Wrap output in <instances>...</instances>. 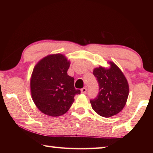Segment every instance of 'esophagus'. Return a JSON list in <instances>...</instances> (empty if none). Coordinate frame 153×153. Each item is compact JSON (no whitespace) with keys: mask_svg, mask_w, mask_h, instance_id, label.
Masks as SVG:
<instances>
[{"mask_svg":"<svg viewBox=\"0 0 153 153\" xmlns=\"http://www.w3.org/2000/svg\"><path fill=\"white\" fill-rule=\"evenodd\" d=\"M87 92V88L86 87H83L82 89H81V93L83 94H85Z\"/></svg>","mask_w":153,"mask_h":153,"instance_id":"34e87169","label":"esophagus"}]
</instances>
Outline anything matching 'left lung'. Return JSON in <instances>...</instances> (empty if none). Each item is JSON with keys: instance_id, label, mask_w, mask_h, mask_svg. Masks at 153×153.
I'll return each instance as SVG.
<instances>
[{"instance_id": "left-lung-1", "label": "left lung", "mask_w": 153, "mask_h": 153, "mask_svg": "<svg viewBox=\"0 0 153 153\" xmlns=\"http://www.w3.org/2000/svg\"><path fill=\"white\" fill-rule=\"evenodd\" d=\"M110 64L108 69L100 66L93 70L99 91L96 98L90 100L93 109L106 118L121 111L129 95L128 83L124 75L114 63Z\"/></svg>"}]
</instances>
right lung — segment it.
<instances>
[{
    "mask_svg": "<svg viewBox=\"0 0 153 153\" xmlns=\"http://www.w3.org/2000/svg\"><path fill=\"white\" fill-rule=\"evenodd\" d=\"M70 61L64 55H48L41 60L32 73V99L39 110L51 116L63 115L70 109L79 89L74 87V78L68 75Z\"/></svg>",
    "mask_w": 153,
    "mask_h": 153,
    "instance_id": "add662e5",
    "label": "right lung"
}]
</instances>
